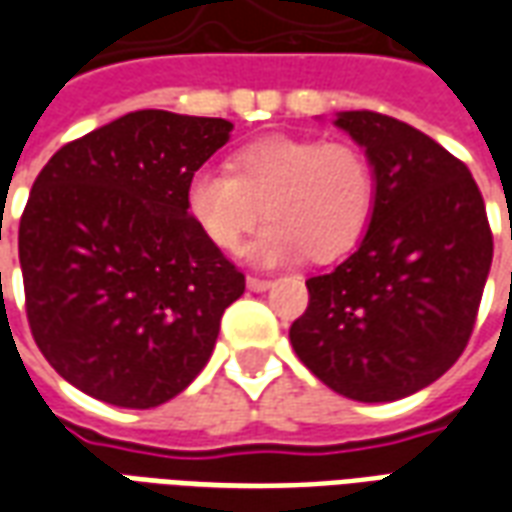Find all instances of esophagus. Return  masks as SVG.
I'll use <instances>...</instances> for the list:
<instances>
[{"label": "esophagus", "instance_id": "esophagus-1", "mask_svg": "<svg viewBox=\"0 0 512 512\" xmlns=\"http://www.w3.org/2000/svg\"><path fill=\"white\" fill-rule=\"evenodd\" d=\"M274 285L271 279H260V277H246V288L255 290V293H263V290H268Z\"/></svg>", "mask_w": 512, "mask_h": 512}]
</instances>
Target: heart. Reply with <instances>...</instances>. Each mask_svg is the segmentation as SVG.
Segmentation results:
<instances>
[{
	"label": "heart",
	"instance_id": "b5f03b06",
	"mask_svg": "<svg viewBox=\"0 0 512 512\" xmlns=\"http://www.w3.org/2000/svg\"><path fill=\"white\" fill-rule=\"evenodd\" d=\"M233 172L202 167L186 183V211L202 235L233 252L255 227H266L244 257L263 268L343 255L365 233L376 180L362 150L315 136L271 134L238 147Z\"/></svg>",
	"mask_w": 512,
	"mask_h": 512
}]
</instances>
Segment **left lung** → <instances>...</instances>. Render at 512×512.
Masks as SVG:
<instances>
[{"instance_id": "obj_1", "label": "left lung", "mask_w": 512, "mask_h": 512, "mask_svg": "<svg viewBox=\"0 0 512 512\" xmlns=\"http://www.w3.org/2000/svg\"><path fill=\"white\" fill-rule=\"evenodd\" d=\"M334 126L365 150L376 200L354 255L307 279L290 343L337 395L389 403L458 362L494 238L472 172L428 134L378 112H337Z\"/></svg>"}]
</instances>
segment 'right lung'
<instances>
[{
  "label": "right lung",
  "instance_id": "right-lung-1",
  "mask_svg": "<svg viewBox=\"0 0 512 512\" xmlns=\"http://www.w3.org/2000/svg\"><path fill=\"white\" fill-rule=\"evenodd\" d=\"M233 123L142 109L60 147L18 227L27 318L84 395L153 408L208 365L244 274L186 211V183Z\"/></svg>",
  "mask_w": 512,
  "mask_h": 512
}]
</instances>
